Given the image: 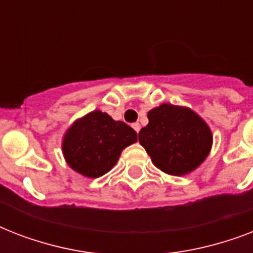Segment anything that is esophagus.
<instances>
[{
    "label": "esophagus",
    "mask_w": 253,
    "mask_h": 253,
    "mask_svg": "<svg viewBox=\"0 0 253 253\" xmlns=\"http://www.w3.org/2000/svg\"><path fill=\"white\" fill-rule=\"evenodd\" d=\"M132 128H134V130L136 131V132H139V131H140V125H139L138 122L132 123Z\"/></svg>",
    "instance_id": "obj_1"
}]
</instances>
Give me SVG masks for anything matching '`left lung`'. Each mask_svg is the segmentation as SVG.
Returning <instances> with one entry per match:
<instances>
[{
    "label": "left lung",
    "instance_id": "8db88e82",
    "mask_svg": "<svg viewBox=\"0 0 253 253\" xmlns=\"http://www.w3.org/2000/svg\"><path fill=\"white\" fill-rule=\"evenodd\" d=\"M148 121L139 132V143L163 172L186 174L209 155L211 131L190 109L164 103L148 113Z\"/></svg>",
    "mask_w": 253,
    "mask_h": 253
}]
</instances>
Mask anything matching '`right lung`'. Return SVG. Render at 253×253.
Returning <instances> with one entry per match:
<instances>
[{
    "mask_svg": "<svg viewBox=\"0 0 253 253\" xmlns=\"http://www.w3.org/2000/svg\"><path fill=\"white\" fill-rule=\"evenodd\" d=\"M136 140L134 128L97 110L71 126L63 140V152L71 168L97 178L109 172L123 148Z\"/></svg>",
    "mask_w": 253,
    "mask_h": 253,
    "instance_id": "add662e5",
    "label": "right lung"
}]
</instances>
